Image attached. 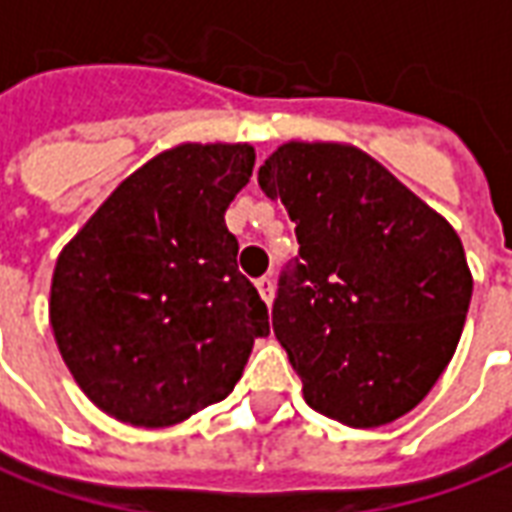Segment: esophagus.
Returning <instances> with one entry per match:
<instances>
[{
  "label": "esophagus",
  "instance_id": "esophagus-1",
  "mask_svg": "<svg viewBox=\"0 0 512 512\" xmlns=\"http://www.w3.org/2000/svg\"><path fill=\"white\" fill-rule=\"evenodd\" d=\"M257 291L263 296V302L271 305V299H274V280H271V277H260V280H257Z\"/></svg>",
  "mask_w": 512,
  "mask_h": 512
}]
</instances>
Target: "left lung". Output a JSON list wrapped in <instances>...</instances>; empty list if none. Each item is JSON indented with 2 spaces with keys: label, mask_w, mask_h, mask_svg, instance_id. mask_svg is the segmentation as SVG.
Returning <instances> with one entry per match:
<instances>
[{
  "label": "left lung",
  "mask_w": 512,
  "mask_h": 512,
  "mask_svg": "<svg viewBox=\"0 0 512 512\" xmlns=\"http://www.w3.org/2000/svg\"><path fill=\"white\" fill-rule=\"evenodd\" d=\"M257 182L296 224L271 324L307 405L346 427L410 413L466 324L474 282L457 232L355 146L282 144Z\"/></svg>",
  "instance_id": "obj_1"
}]
</instances>
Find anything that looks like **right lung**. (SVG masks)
<instances>
[{"label":"right lung","instance_id":"right-lung-1","mask_svg":"<svg viewBox=\"0 0 512 512\" xmlns=\"http://www.w3.org/2000/svg\"><path fill=\"white\" fill-rule=\"evenodd\" d=\"M255 169L249 144H182L121 182L52 277L60 355L107 416L169 427L227 399L268 335L224 213Z\"/></svg>","mask_w":512,"mask_h":512}]
</instances>
